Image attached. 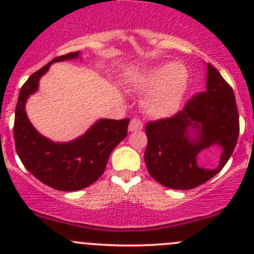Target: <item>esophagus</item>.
Returning <instances> with one entry per match:
<instances>
[{
	"label": "esophagus",
	"mask_w": 254,
	"mask_h": 254,
	"mask_svg": "<svg viewBox=\"0 0 254 254\" xmlns=\"http://www.w3.org/2000/svg\"><path fill=\"white\" fill-rule=\"evenodd\" d=\"M142 129V123L140 119H134L130 120V124H129V131H140Z\"/></svg>",
	"instance_id": "obj_1"
}]
</instances>
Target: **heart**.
Listing matches in <instances>:
<instances>
[{"instance_id": "1", "label": "heart", "mask_w": 254, "mask_h": 254, "mask_svg": "<svg viewBox=\"0 0 254 254\" xmlns=\"http://www.w3.org/2000/svg\"><path fill=\"white\" fill-rule=\"evenodd\" d=\"M143 89H151L142 101V108L152 118H166L178 111L187 86L188 73L182 65H163L151 70L140 82Z\"/></svg>"}]
</instances>
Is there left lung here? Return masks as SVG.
Returning a JSON list of instances; mask_svg holds the SVG:
<instances>
[{"label": "left lung", "mask_w": 254, "mask_h": 254, "mask_svg": "<svg viewBox=\"0 0 254 254\" xmlns=\"http://www.w3.org/2000/svg\"><path fill=\"white\" fill-rule=\"evenodd\" d=\"M196 130V136L189 135ZM145 163L155 181L171 189H193L220 172L231 157L240 132V117L234 89L219 71L207 64L206 91L188 99L170 118L148 122ZM212 144L223 147L219 167H198L196 156Z\"/></svg>", "instance_id": "8db88e82"}]
</instances>
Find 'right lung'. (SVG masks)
<instances>
[{"mask_svg":"<svg viewBox=\"0 0 254 254\" xmlns=\"http://www.w3.org/2000/svg\"><path fill=\"white\" fill-rule=\"evenodd\" d=\"M78 53L58 56L33 73L20 88L14 115V143L24 167L42 183L56 190L73 191L89 187L104 173L109 155L127 135L129 118L102 119L72 142L56 143L33 127L25 114L28 97L38 88L39 78L56 61L70 60Z\"/></svg>","mask_w":254,"mask_h":254,"instance_id":"add662e5","label":"right lung"}]
</instances>
